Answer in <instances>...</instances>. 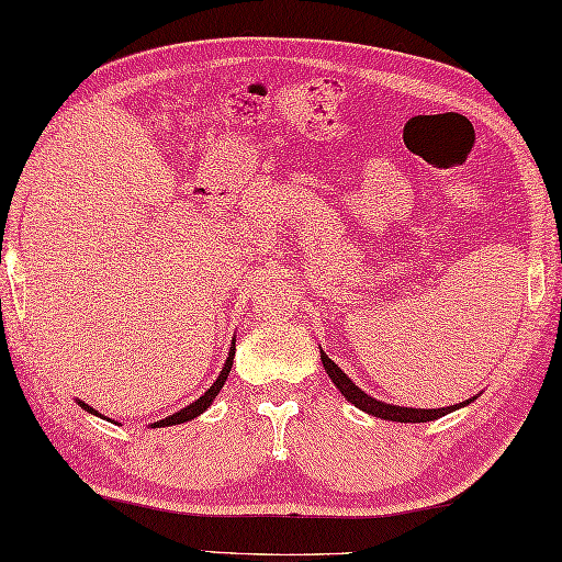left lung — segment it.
Masks as SVG:
<instances>
[{"instance_id":"left-lung-1","label":"left lung","mask_w":562,"mask_h":562,"mask_svg":"<svg viewBox=\"0 0 562 562\" xmlns=\"http://www.w3.org/2000/svg\"><path fill=\"white\" fill-rule=\"evenodd\" d=\"M322 362H324V370L328 372V378L334 380L336 387L340 390V394L350 402L356 404L358 409L368 412L372 416H378V419H387V422H402V424H424V422H434L438 419V416H446L450 412L460 409V406L470 404L472 400L463 402V404H453V406H443V409H406V406H397V404H384V402H378L375 397H370V394L362 392L360 387H356L353 380H350L344 370H340L336 362L328 358L324 350H322Z\"/></svg>"}]
</instances>
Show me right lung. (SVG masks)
<instances>
[{"label":"right lung","mask_w":562,"mask_h":562,"mask_svg":"<svg viewBox=\"0 0 562 562\" xmlns=\"http://www.w3.org/2000/svg\"><path fill=\"white\" fill-rule=\"evenodd\" d=\"M234 353H236V348L231 346V353H228V358H226V366H224V370H222V375L216 378V382L212 384V387H209L200 400L196 402H192L190 406H184V409H180L178 414H172V416H168V419H162V422H156L153 424V428H158V426H172V424H184V422H190V419H196V416H200L202 412H206L209 406H212V402L216 400V394H218V390L224 387V382H226V378H228V372H231V366H234ZM80 406L82 409H87L90 414H97L90 404H85V402H80ZM102 416V414H99Z\"/></svg>","instance_id":"right-lung-1"}]
</instances>
